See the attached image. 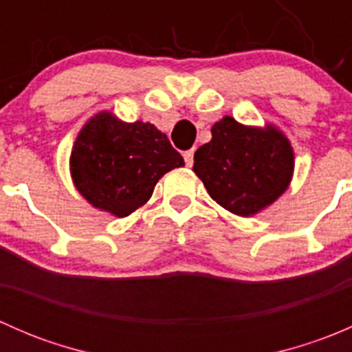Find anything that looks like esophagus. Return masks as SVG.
<instances>
[{"label":"esophagus","instance_id":"1","mask_svg":"<svg viewBox=\"0 0 352 352\" xmlns=\"http://www.w3.org/2000/svg\"><path fill=\"white\" fill-rule=\"evenodd\" d=\"M184 160H186V165L187 166H192L194 163V150H189L184 153Z\"/></svg>","mask_w":352,"mask_h":352}]
</instances>
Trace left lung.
Wrapping results in <instances>:
<instances>
[{"mask_svg":"<svg viewBox=\"0 0 352 352\" xmlns=\"http://www.w3.org/2000/svg\"><path fill=\"white\" fill-rule=\"evenodd\" d=\"M211 141L194 155V172L209 196L239 216H252L276 201L293 177L289 141L274 126L248 127L223 117Z\"/></svg>","mask_w":352,"mask_h":352,"instance_id":"8db88e82","label":"left lung"}]
</instances>
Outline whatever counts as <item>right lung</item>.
Returning <instances> with one entry per match:
<instances>
[{"label": "right lung", "mask_w": 352, "mask_h": 352, "mask_svg": "<svg viewBox=\"0 0 352 352\" xmlns=\"http://www.w3.org/2000/svg\"><path fill=\"white\" fill-rule=\"evenodd\" d=\"M182 165V155L153 124H127L110 112L97 113L85 124L69 160L81 196L119 218L146 204L156 182Z\"/></svg>", "instance_id": "1"}]
</instances>
